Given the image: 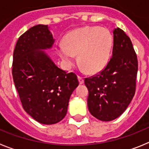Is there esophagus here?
Segmentation results:
<instances>
[{
  "label": "esophagus",
  "mask_w": 149,
  "mask_h": 149,
  "mask_svg": "<svg viewBox=\"0 0 149 149\" xmlns=\"http://www.w3.org/2000/svg\"><path fill=\"white\" fill-rule=\"evenodd\" d=\"M78 81L80 84H83L84 83V77H81V76H78Z\"/></svg>",
  "instance_id": "esophagus-1"
}]
</instances>
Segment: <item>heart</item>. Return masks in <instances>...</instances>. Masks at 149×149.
I'll return each instance as SVG.
<instances>
[{
	"instance_id": "b5f03b06",
	"label": "heart",
	"mask_w": 149,
	"mask_h": 149,
	"mask_svg": "<svg viewBox=\"0 0 149 149\" xmlns=\"http://www.w3.org/2000/svg\"><path fill=\"white\" fill-rule=\"evenodd\" d=\"M113 45L111 33L103 27H84L68 33L65 43L57 45V52L66 65L72 66L75 55L81 68L89 73L101 70L110 59Z\"/></svg>"
}]
</instances>
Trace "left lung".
Returning <instances> with one entry per match:
<instances>
[{
    "instance_id": "left-lung-1",
    "label": "left lung",
    "mask_w": 149,
    "mask_h": 149,
    "mask_svg": "<svg viewBox=\"0 0 149 149\" xmlns=\"http://www.w3.org/2000/svg\"><path fill=\"white\" fill-rule=\"evenodd\" d=\"M112 57L103 70L85 78L89 90L90 113L104 122L116 119L123 113L134 98L138 62L130 38L119 27L113 30Z\"/></svg>"
}]
</instances>
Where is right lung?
I'll return each mask as SVG.
<instances>
[{
    "label": "right lung",
    "instance_id": "add662e5",
    "mask_svg": "<svg viewBox=\"0 0 149 149\" xmlns=\"http://www.w3.org/2000/svg\"><path fill=\"white\" fill-rule=\"evenodd\" d=\"M54 41L48 25L38 24L18 38L13 52V81L24 110L44 125L65 116L70 96L79 84L75 74L58 68L45 51Z\"/></svg>",
    "mask_w": 149,
    "mask_h": 149
}]
</instances>
